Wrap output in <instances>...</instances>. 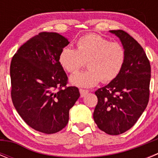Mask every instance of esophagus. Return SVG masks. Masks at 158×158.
<instances>
[{
  "mask_svg": "<svg viewBox=\"0 0 158 158\" xmlns=\"http://www.w3.org/2000/svg\"><path fill=\"white\" fill-rule=\"evenodd\" d=\"M80 93H81V97H84L86 94L89 93V90H87V89H80Z\"/></svg>",
  "mask_w": 158,
  "mask_h": 158,
  "instance_id": "1",
  "label": "esophagus"
}]
</instances>
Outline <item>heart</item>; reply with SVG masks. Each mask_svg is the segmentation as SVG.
Listing matches in <instances>:
<instances>
[{
    "mask_svg": "<svg viewBox=\"0 0 158 158\" xmlns=\"http://www.w3.org/2000/svg\"><path fill=\"white\" fill-rule=\"evenodd\" d=\"M76 49L65 47L58 56L61 66L70 73L77 72L86 62L89 69L70 77V82L78 87H93L101 80L111 82L123 68L126 52L121 43L110 42L98 35H86L76 43Z\"/></svg>",
    "mask_w": 158,
    "mask_h": 158,
    "instance_id": "1",
    "label": "heart"
}]
</instances>
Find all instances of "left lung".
<instances>
[{
    "label": "left lung",
    "mask_w": 158,
    "mask_h": 158,
    "mask_svg": "<svg viewBox=\"0 0 158 158\" xmlns=\"http://www.w3.org/2000/svg\"><path fill=\"white\" fill-rule=\"evenodd\" d=\"M125 49L123 68L115 80L97 89L93 118L99 129L111 135L126 132L136 123L150 98L151 67L144 50L123 30L110 31Z\"/></svg>",
    "instance_id": "left-lung-1"
}]
</instances>
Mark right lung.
<instances>
[{"label": "right lung", "instance_id": "add662e5", "mask_svg": "<svg viewBox=\"0 0 158 158\" xmlns=\"http://www.w3.org/2000/svg\"><path fill=\"white\" fill-rule=\"evenodd\" d=\"M69 44L56 32H40L23 43L10 65L11 97L19 115L35 131L54 134L69 122V111L80 96L66 86L58 56Z\"/></svg>", "mask_w": 158, "mask_h": 158}]
</instances>
